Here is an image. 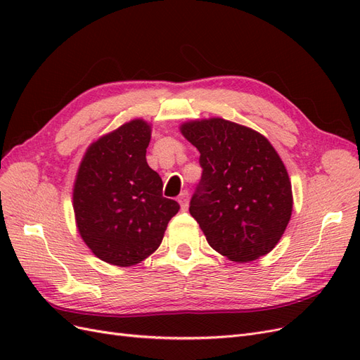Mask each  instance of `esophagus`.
<instances>
[{
    "mask_svg": "<svg viewBox=\"0 0 360 360\" xmlns=\"http://www.w3.org/2000/svg\"><path fill=\"white\" fill-rule=\"evenodd\" d=\"M177 201H179L180 207H181V210L186 212L188 207H189V193H188V191H183L180 193V197L177 198Z\"/></svg>",
    "mask_w": 360,
    "mask_h": 360,
    "instance_id": "esophagus-1",
    "label": "esophagus"
}]
</instances>
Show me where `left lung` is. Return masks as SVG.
I'll list each match as a JSON object with an SVG mask.
<instances>
[{"instance_id":"obj_1","label":"left lung","mask_w":360,"mask_h":360,"mask_svg":"<svg viewBox=\"0 0 360 360\" xmlns=\"http://www.w3.org/2000/svg\"><path fill=\"white\" fill-rule=\"evenodd\" d=\"M200 151L201 180L189 212L209 245L237 263L269 254L292 210L288 172L261 134L224 118L180 127Z\"/></svg>"}]
</instances>
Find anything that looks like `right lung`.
<instances>
[{
    "mask_svg": "<svg viewBox=\"0 0 360 360\" xmlns=\"http://www.w3.org/2000/svg\"><path fill=\"white\" fill-rule=\"evenodd\" d=\"M150 136V124L141 118L120 126L89 147L76 174V225L105 263L129 267L146 259L180 209L162 197V179L148 167Z\"/></svg>",
    "mask_w": 360,
    "mask_h": 360,
    "instance_id": "1",
    "label": "right lung"
}]
</instances>
